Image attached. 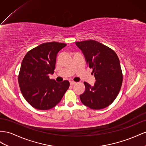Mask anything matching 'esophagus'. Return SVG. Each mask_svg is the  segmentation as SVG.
<instances>
[{"instance_id":"esophagus-1","label":"esophagus","mask_w":146,"mask_h":146,"mask_svg":"<svg viewBox=\"0 0 146 146\" xmlns=\"http://www.w3.org/2000/svg\"><path fill=\"white\" fill-rule=\"evenodd\" d=\"M70 85L71 86H73V85L76 84V82H74V81H70Z\"/></svg>"}]
</instances>
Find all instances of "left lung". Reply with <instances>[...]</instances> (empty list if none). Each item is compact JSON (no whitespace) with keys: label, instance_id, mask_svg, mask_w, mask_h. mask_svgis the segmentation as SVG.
I'll list each match as a JSON object with an SVG mask.
<instances>
[{"label":"left lung","instance_id":"left-lung-1","mask_svg":"<svg viewBox=\"0 0 146 146\" xmlns=\"http://www.w3.org/2000/svg\"><path fill=\"white\" fill-rule=\"evenodd\" d=\"M76 45L96 80L94 86L84 82L86 89L80 96L81 101L91 109H103L114 101L121 88L123 76L119 57L113 50L97 41H82Z\"/></svg>","mask_w":146,"mask_h":146}]
</instances>
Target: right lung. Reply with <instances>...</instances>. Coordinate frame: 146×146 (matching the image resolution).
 <instances>
[{
	"instance_id": "1",
	"label": "right lung",
	"mask_w": 146,
	"mask_h": 146,
	"mask_svg": "<svg viewBox=\"0 0 146 146\" xmlns=\"http://www.w3.org/2000/svg\"><path fill=\"white\" fill-rule=\"evenodd\" d=\"M66 44L49 42L41 44L24 56L18 76L21 91L26 100L39 110L51 109L59 103L70 86L68 81L50 80L55 69L58 52Z\"/></svg>"
}]
</instances>
